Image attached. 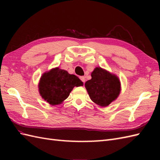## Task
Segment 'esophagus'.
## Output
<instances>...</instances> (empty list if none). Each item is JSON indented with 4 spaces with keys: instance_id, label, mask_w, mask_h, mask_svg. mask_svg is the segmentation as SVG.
<instances>
[{
    "instance_id": "34e87169",
    "label": "esophagus",
    "mask_w": 160,
    "mask_h": 160,
    "mask_svg": "<svg viewBox=\"0 0 160 160\" xmlns=\"http://www.w3.org/2000/svg\"><path fill=\"white\" fill-rule=\"evenodd\" d=\"M80 78V80H82L83 82H85V80H85V78H84V76H81Z\"/></svg>"
}]
</instances>
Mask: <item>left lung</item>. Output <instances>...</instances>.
<instances>
[{"label":"left lung","mask_w":160,"mask_h":160,"mask_svg":"<svg viewBox=\"0 0 160 160\" xmlns=\"http://www.w3.org/2000/svg\"><path fill=\"white\" fill-rule=\"evenodd\" d=\"M85 88L91 100L100 107L109 105L121 90L119 78L101 67H96L91 73V79L87 81Z\"/></svg>","instance_id":"left-lung-1"}]
</instances>
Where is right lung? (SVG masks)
I'll use <instances>...</instances> for the list:
<instances>
[{"instance_id":"right-lung-1","label":"right lung","mask_w":160,"mask_h":160,"mask_svg":"<svg viewBox=\"0 0 160 160\" xmlns=\"http://www.w3.org/2000/svg\"><path fill=\"white\" fill-rule=\"evenodd\" d=\"M82 85L83 82L78 77L56 67L42 74L38 89L44 100L50 104L56 105L67 99L74 87Z\"/></svg>"}]
</instances>
